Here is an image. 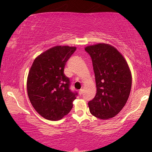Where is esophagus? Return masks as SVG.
I'll use <instances>...</instances> for the list:
<instances>
[{
  "label": "esophagus",
  "mask_w": 152,
  "mask_h": 152,
  "mask_svg": "<svg viewBox=\"0 0 152 152\" xmlns=\"http://www.w3.org/2000/svg\"><path fill=\"white\" fill-rule=\"evenodd\" d=\"M82 93H83V90H82V89L80 90L79 92H78V94H79L80 96H81V95L82 94Z\"/></svg>",
  "instance_id": "1"
}]
</instances>
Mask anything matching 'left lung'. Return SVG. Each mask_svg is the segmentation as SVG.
Wrapping results in <instances>:
<instances>
[{"instance_id":"obj_1","label":"left lung","mask_w":152,"mask_h":152,"mask_svg":"<svg viewBox=\"0 0 152 152\" xmlns=\"http://www.w3.org/2000/svg\"><path fill=\"white\" fill-rule=\"evenodd\" d=\"M92 59L96 93L88 102L92 115L101 119L116 116L127 102L132 88V74L127 61L116 48L105 43L87 46Z\"/></svg>"}]
</instances>
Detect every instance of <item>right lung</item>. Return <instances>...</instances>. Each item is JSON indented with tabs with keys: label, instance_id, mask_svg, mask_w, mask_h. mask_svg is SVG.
<instances>
[{
	"label": "right lung",
	"instance_id": "add662e5",
	"mask_svg": "<svg viewBox=\"0 0 152 152\" xmlns=\"http://www.w3.org/2000/svg\"><path fill=\"white\" fill-rule=\"evenodd\" d=\"M76 47L56 46L35 59L29 72L27 94L32 106L46 119L58 121L72 109L78 93L70 88V79L64 74L67 61Z\"/></svg>",
	"mask_w": 152,
	"mask_h": 152
}]
</instances>
